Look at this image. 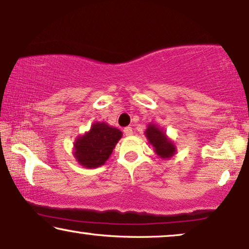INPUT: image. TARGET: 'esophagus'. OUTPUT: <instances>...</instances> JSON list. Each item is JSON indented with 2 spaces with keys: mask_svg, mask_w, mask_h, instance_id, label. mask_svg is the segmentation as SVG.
Wrapping results in <instances>:
<instances>
[{
  "mask_svg": "<svg viewBox=\"0 0 249 249\" xmlns=\"http://www.w3.org/2000/svg\"><path fill=\"white\" fill-rule=\"evenodd\" d=\"M124 132L125 136H131L132 134H134V132H132V128L131 127H125L124 129Z\"/></svg>",
  "mask_w": 249,
  "mask_h": 249,
  "instance_id": "obj_1",
  "label": "esophagus"
}]
</instances>
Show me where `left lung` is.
Returning a JSON list of instances; mask_svg holds the SVG:
<instances>
[{
    "mask_svg": "<svg viewBox=\"0 0 249 249\" xmlns=\"http://www.w3.org/2000/svg\"><path fill=\"white\" fill-rule=\"evenodd\" d=\"M148 142L154 147V152L162 159H170L176 154V146L170 141L165 132L158 125L149 124L145 131Z\"/></svg>",
    "mask_w": 249,
    "mask_h": 249,
    "instance_id": "1",
    "label": "left lung"
}]
</instances>
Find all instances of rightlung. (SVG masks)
Wrapping results in <instances>:
<instances>
[{"label": "right lung", "mask_w": 249, "mask_h": 249, "mask_svg": "<svg viewBox=\"0 0 249 249\" xmlns=\"http://www.w3.org/2000/svg\"><path fill=\"white\" fill-rule=\"evenodd\" d=\"M122 132L105 122H96L90 130L79 136L73 144V155L85 168H97L110 158Z\"/></svg>", "instance_id": "add662e5"}]
</instances>
